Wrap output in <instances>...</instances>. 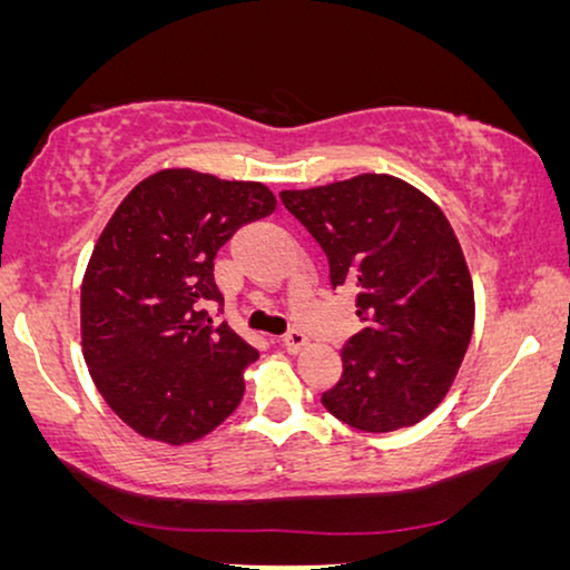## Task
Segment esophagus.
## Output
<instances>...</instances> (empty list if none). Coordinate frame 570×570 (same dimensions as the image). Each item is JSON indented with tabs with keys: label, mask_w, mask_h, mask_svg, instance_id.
Instances as JSON below:
<instances>
[{
	"label": "esophagus",
	"mask_w": 570,
	"mask_h": 570,
	"mask_svg": "<svg viewBox=\"0 0 570 570\" xmlns=\"http://www.w3.org/2000/svg\"><path fill=\"white\" fill-rule=\"evenodd\" d=\"M306 345H308V337L301 330H291L283 337V347L287 350V353H301Z\"/></svg>",
	"instance_id": "obj_1"
}]
</instances>
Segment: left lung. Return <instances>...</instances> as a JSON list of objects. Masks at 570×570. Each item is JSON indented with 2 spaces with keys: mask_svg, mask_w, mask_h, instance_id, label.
<instances>
[{
  "mask_svg": "<svg viewBox=\"0 0 570 570\" xmlns=\"http://www.w3.org/2000/svg\"><path fill=\"white\" fill-rule=\"evenodd\" d=\"M330 259L332 287L357 291L361 332L322 404L365 433L415 425L443 402L474 326L462 246L433 199L389 174L279 194Z\"/></svg>",
  "mask_w": 570,
  "mask_h": 570,
  "instance_id": "left-lung-1",
  "label": "left lung"
}]
</instances>
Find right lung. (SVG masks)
<instances>
[{"mask_svg": "<svg viewBox=\"0 0 570 570\" xmlns=\"http://www.w3.org/2000/svg\"><path fill=\"white\" fill-rule=\"evenodd\" d=\"M259 181L166 168L106 223L82 277V355L98 392L131 431L184 446L240 404L259 353L207 303H223L215 256L240 225L272 215Z\"/></svg>", "mask_w": 570, "mask_h": 570, "instance_id": "obj_1", "label": "right lung"}]
</instances>
